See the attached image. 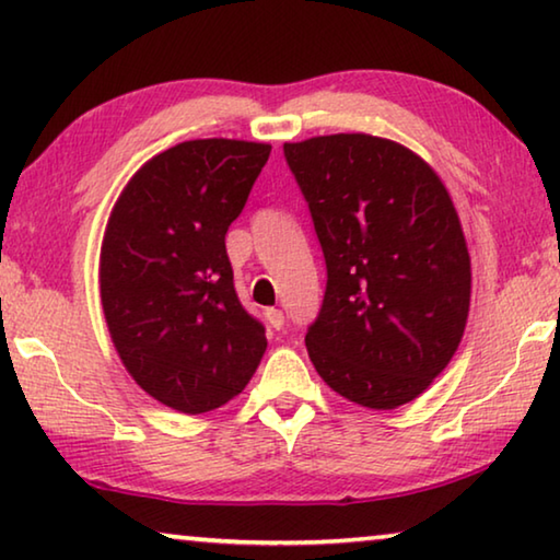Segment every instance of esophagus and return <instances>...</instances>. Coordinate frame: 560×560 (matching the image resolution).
<instances>
[{
    "instance_id": "obj_1",
    "label": "esophagus",
    "mask_w": 560,
    "mask_h": 560,
    "mask_svg": "<svg viewBox=\"0 0 560 560\" xmlns=\"http://www.w3.org/2000/svg\"><path fill=\"white\" fill-rule=\"evenodd\" d=\"M267 320H269L271 328L279 330V328L283 326V314H281L279 308H269V311H267Z\"/></svg>"
}]
</instances>
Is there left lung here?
I'll return each instance as SVG.
<instances>
[{"instance_id": "left-lung-1", "label": "left lung", "mask_w": 560, "mask_h": 560, "mask_svg": "<svg viewBox=\"0 0 560 560\" xmlns=\"http://www.w3.org/2000/svg\"><path fill=\"white\" fill-rule=\"evenodd\" d=\"M326 257L324 306L306 334L324 383L368 410H395L457 353L471 259L430 163L395 140L336 132L283 143Z\"/></svg>"}]
</instances>
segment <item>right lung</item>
I'll list each match as a JSON object with an SVG mask.
<instances>
[{
  "label": "right lung",
  "instance_id": "obj_1",
  "mask_svg": "<svg viewBox=\"0 0 560 560\" xmlns=\"http://www.w3.org/2000/svg\"><path fill=\"white\" fill-rule=\"evenodd\" d=\"M269 153L249 140H185L150 158L110 210L98 264L108 334L132 381L177 412L230 402L267 350L236 299L224 234Z\"/></svg>",
  "mask_w": 560,
  "mask_h": 560
}]
</instances>
